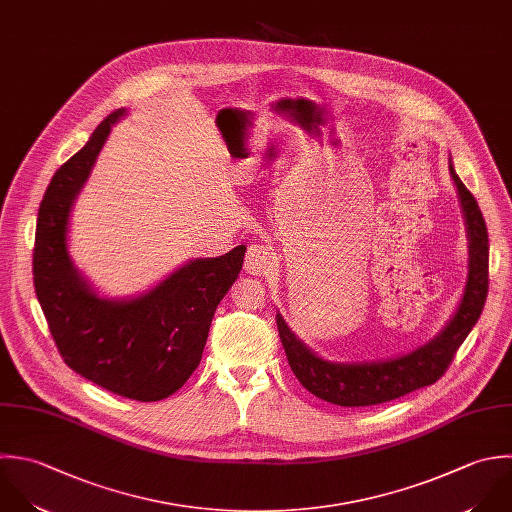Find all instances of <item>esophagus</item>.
I'll return each mask as SVG.
<instances>
[{"label":"esophagus","instance_id":"34e87169","mask_svg":"<svg viewBox=\"0 0 512 512\" xmlns=\"http://www.w3.org/2000/svg\"><path fill=\"white\" fill-rule=\"evenodd\" d=\"M277 267V257L263 245H251L245 255V271L255 277L269 275Z\"/></svg>","mask_w":512,"mask_h":512}]
</instances>
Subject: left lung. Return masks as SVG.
<instances>
[{"label": "left lung", "instance_id": "left-lung-1", "mask_svg": "<svg viewBox=\"0 0 512 512\" xmlns=\"http://www.w3.org/2000/svg\"><path fill=\"white\" fill-rule=\"evenodd\" d=\"M449 171L469 239V275L457 311L425 345L393 359L359 363L319 357L289 329L277 311V329L289 367L311 395L339 407H371L429 387L445 375L457 349L477 325L489 291V233L479 203L459 179L451 157Z\"/></svg>", "mask_w": 512, "mask_h": 512}]
</instances>
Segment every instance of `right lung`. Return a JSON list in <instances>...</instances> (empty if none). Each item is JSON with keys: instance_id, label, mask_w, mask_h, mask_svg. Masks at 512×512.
<instances>
[{"instance_id": "add662e5", "label": "right lung", "mask_w": 512, "mask_h": 512, "mask_svg": "<svg viewBox=\"0 0 512 512\" xmlns=\"http://www.w3.org/2000/svg\"><path fill=\"white\" fill-rule=\"evenodd\" d=\"M113 111L53 175L37 213L33 287L65 365L119 397L161 401L197 369L217 305L243 267L245 245L189 259L149 291L105 297L69 255V219L111 127Z\"/></svg>"}]
</instances>
